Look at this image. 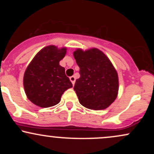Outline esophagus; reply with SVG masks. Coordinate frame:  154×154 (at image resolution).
Returning a JSON list of instances; mask_svg holds the SVG:
<instances>
[{
  "label": "esophagus",
  "mask_w": 154,
  "mask_h": 154,
  "mask_svg": "<svg viewBox=\"0 0 154 154\" xmlns=\"http://www.w3.org/2000/svg\"><path fill=\"white\" fill-rule=\"evenodd\" d=\"M69 79H70V80H71L72 85H75V76H72V77H69Z\"/></svg>",
  "instance_id": "obj_1"
}]
</instances>
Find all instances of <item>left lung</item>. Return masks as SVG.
Listing matches in <instances>:
<instances>
[{
  "label": "left lung",
  "mask_w": 154,
  "mask_h": 154,
  "mask_svg": "<svg viewBox=\"0 0 154 154\" xmlns=\"http://www.w3.org/2000/svg\"><path fill=\"white\" fill-rule=\"evenodd\" d=\"M79 67V77L75 90L83 106L93 110L109 107L116 99L119 90L117 72L102 51L92 48L73 53Z\"/></svg>",
  "instance_id": "obj_1"
}]
</instances>
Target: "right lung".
Listing matches in <instances>:
<instances>
[{
	"instance_id": "obj_1",
	"label": "right lung",
	"mask_w": 154,
	"mask_h": 154,
	"mask_svg": "<svg viewBox=\"0 0 154 154\" xmlns=\"http://www.w3.org/2000/svg\"><path fill=\"white\" fill-rule=\"evenodd\" d=\"M66 48L49 45L40 51L26 68L24 75L25 93L32 103L42 108L54 106L60 102L65 91L72 88L65 69L59 61Z\"/></svg>"
}]
</instances>
